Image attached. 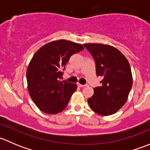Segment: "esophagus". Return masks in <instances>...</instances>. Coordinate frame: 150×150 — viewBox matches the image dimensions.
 Instances as JSON below:
<instances>
[{
    "mask_svg": "<svg viewBox=\"0 0 150 150\" xmlns=\"http://www.w3.org/2000/svg\"><path fill=\"white\" fill-rule=\"evenodd\" d=\"M78 86H79V87H86V86H87L88 85L87 84H86V85H82V84H81V83H78Z\"/></svg>",
    "mask_w": 150,
    "mask_h": 150,
    "instance_id": "34e87169",
    "label": "esophagus"
}]
</instances>
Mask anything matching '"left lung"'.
Listing matches in <instances>:
<instances>
[{"mask_svg": "<svg viewBox=\"0 0 150 150\" xmlns=\"http://www.w3.org/2000/svg\"><path fill=\"white\" fill-rule=\"evenodd\" d=\"M93 57L97 76L103 77L100 86L88 99L93 111L101 115H112L126 102L133 84L131 67L119 50L109 45L85 43Z\"/></svg>", "mask_w": 150, "mask_h": 150, "instance_id": "left-lung-1", "label": "left lung"}]
</instances>
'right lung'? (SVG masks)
Masks as SVG:
<instances>
[{
  "label": "right lung",
  "mask_w": 150,
  "mask_h": 150,
  "mask_svg": "<svg viewBox=\"0 0 150 150\" xmlns=\"http://www.w3.org/2000/svg\"><path fill=\"white\" fill-rule=\"evenodd\" d=\"M83 49L79 43L59 40L42 46L33 57L27 69L28 91L43 112L57 114L67 107L77 85L59 80L71 56Z\"/></svg>",
  "instance_id": "obj_1"
}]
</instances>
